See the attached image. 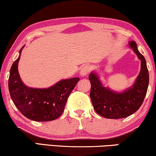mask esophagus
Segmentation results:
<instances>
[{
	"instance_id": "esophagus-1",
	"label": "esophagus",
	"mask_w": 156,
	"mask_h": 156,
	"mask_svg": "<svg viewBox=\"0 0 156 156\" xmlns=\"http://www.w3.org/2000/svg\"><path fill=\"white\" fill-rule=\"evenodd\" d=\"M91 67L89 65H85V66L82 67V68L80 70V75L82 76H85L87 75V74L89 73Z\"/></svg>"
}]
</instances>
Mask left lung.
I'll return each mask as SVG.
<instances>
[{"label":"left lung","instance_id":"obj_1","mask_svg":"<svg viewBox=\"0 0 156 156\" xmlns=\"http://www.w3.org/2000/svg\"><path fill=\"white\" fill-rule=\"evenodd\" d=\"M129 46L141 60V70L130 87L122 91H113L105 87L96 72H91L89 75L92 104L95 111L105 118H125L134 113L141 107L147 92L149 75L145 58L139 51L134 41L129 42Z\"/></svg>","mask_w":156,"mask_h":156}]
</instances>
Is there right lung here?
I'll list each match as a JSON object with an SVG mask.
<instances>
[{"label": "right lung", "instance_id": "add662e5", "mask_svg": "<svg viewBox=\"0 0 156 156\" xmlns=\"http://www.w3.org/2000/svg\"><path fill=\"white\" fill-rule=\"evenodd\" d=\"M20 55L10 68L8 89L10 97L17 109L24 116L37 122L52 121L61 115L69 94L80 78L62 80L46 89H37L26 86L18 72Z\"/></svg>", "mask_w": 156, "mask_h": 156}]
</instances>
